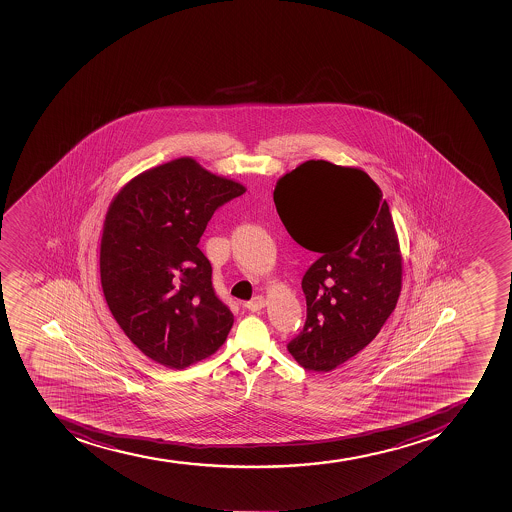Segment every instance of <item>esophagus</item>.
<instances>
[{
    "mask_svg": "<svg viewBox=\"0 0 512 512\" xmlns=\"http://www.w3.org/2000/svg\"><path fill=\"white\" fill-rule=\"evenodd\" d=\"M265 305H267V300H265L262 295H257V297L252 298L250 302L245 303L244 307L250 310V312H258V310H262Z\"/></svg>",
    "mask_w": 512,
    "mask_h": 512,
    "instance_id": "34e87169",
    "label": "esophagus"
}]
</instances>
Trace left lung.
Returning a JSON list of instances; mask_svg holds the SVG:
<instances>
[{"instance_id":"obj_1","label":"left lung","mask_w":512,"mask_h":512,"mask_svg":"<svg viewBox=\"0 0 512 512\" xmlns=\"http://www.w3.org/2000/svg\"><path fill=\"white\" fill-rule=\"evenodd\" d=\"M273 202L292 239L320 255L302 280L307 322L287 348L305 370L327 373L375 340L400 298L390 207L360 167L315 159L278 179Z\"/></svg>"}]
</instances>
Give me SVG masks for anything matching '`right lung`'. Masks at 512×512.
<instances>
[{
    "label": "right lung",
    "instance_id": "1",
    "mask_svg": "<svg viewBox=\"0 0 512 512\" xmlns=\"http://www.w3.org/2000/svg\"><path fill=\"white\" fill-rule=\"evenodd\" d=\"M192 157L152 167L109 205L101 237V285L112 317L159 365L184 370L214 355L234 315L212 287L200 237L215 210L245 192Z\"/></svg>",
    "mask_w": 512,
    "mask_h": 512
}]
</instances>
